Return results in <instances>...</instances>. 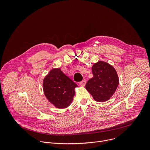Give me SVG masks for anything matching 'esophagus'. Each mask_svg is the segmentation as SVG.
<instances>
[{
    "instance_id": "1",
    "label": "esophagus",
    "mask_w": 150,
    "mask_h": 150,
    "mask_svg": "<svg viewBox=\"0 0 150 150\" xmlns=\"http://www.w3.org/2000/svg\"><path fill=\"white\" fill-rule=\"evenodd\" d=\"M79 84H80V85H81L82 87H84L85 85V84H86V81H85V80L82 81L81 82H80Z\"/></svg>"
}]
</instances>
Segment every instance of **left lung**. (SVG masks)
Masks as SVG:
<instances>
[{"label": "left lung", "mask_w": 150, "mask_h": 150, "mask_svg": "<svg viewBox=\"0 0 150 150\" xmlns=\"http://www.w3.org/2000/svg\"><path fill=\"white\" fill-rule=\"evenodd\" d=\"M93 77L85 85L93 98L98 102L109 100L116 91L119 78L115 69L109 63L99 61L92 67Z\"/></svg>", "instance_id": "obj_1"}]
</instances>
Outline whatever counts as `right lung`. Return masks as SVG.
Returning a JSON list of instances; mask_svg holds the SVG:
<instances>
[{"instance_id":"obj_1","label":"right lung","mask_w":150,"mask_h":150,"mask_svg":"<svg viewBox=\"0 0 150 150\" xmlns=\"http://www.w3.org/2000/svg\"><path fill=\"white\" fill-rule=\"evenodd\" d=\"M77 87L60 68L52 69L43 81V90L46 98L59 109L66 108L71 104Z\"/></svg>"}]
</instances>
